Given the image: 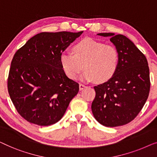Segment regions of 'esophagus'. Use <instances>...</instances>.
<instances>
[{"label": "esophagus", "instance_id": "34e87169", "mask_svg": "<svg viewBox=\"0 0 157 157\" xmlns=\"http://www.w3.org/2000/svg\"><path fill=\"white\" fill-rule=\"evenodd\" d=\"M79 90H82L83 89H85V88L86 87V86L85 85H83V84H79Z\"/></svg>", "mask_w": 157, "mask_h": 157}]
</instances>
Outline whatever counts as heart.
<instances>
[{"mask_svg":"<svg viewBox=\"0 0 157 157\" xmlns=\"http://www.w3.org/2000/svg\"><path fill=\"white\" fill-rule=\"evenodd\" d=\"M75 54L63 52L60 56L62 67L68 78L75 79L83 69L82 80L105 82L112 78L117 70L120 55L113 45L92 39H85L74 46Z\"/></svg>","mask_w":157,"mask_h":157,"instance_id":"b5f03b06","label":"heart"}]
</instances>
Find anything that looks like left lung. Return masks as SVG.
<instances>
[{
	"label": "left lung",
	"instance_id": "left-lung-1",
	"mask_svg": "<svg viewBox=\"0 0 157 157\" xmlns=\"http://www.w3.org/2000/svg\"><path fill=\"white\" fill-rule=\"evenodd\" d=\"M110 37L120 55L117 70L106 82L94 86L96 95L92 111L105 127L124 125L134 120L144 107L150 90L149 69L146 57L123 35L101 33Z\"/></svg>",
	"mask_w": 157,
	"mask_h": 157
}]
</instances>
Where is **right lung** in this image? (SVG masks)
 Segmentation results:
<instances>
[{"label":"right lung","mask_w":157,"mask_h":157,"mask_svg":"<svg viewBox=\"0 0 157 157\" xmlns=\"http://www.w3.org/2000/svg\"><path fill=\"white\" fill-rule=\"evenodd\" d=\"M82 33H40L15 53L8 93L17 112L28 122L40 126L57 122L78 94L79 84L65 75L60 56Z\"/></svg>","instance_id":"add662e5"}]
</instances>
